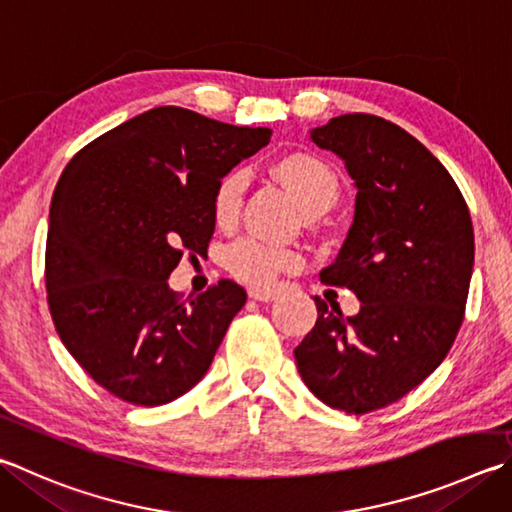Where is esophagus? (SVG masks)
<instances>
[{
    "label": "esophagus",
    "instance_id": "34e87169",
    "mask_svg": "<svg viewBox=\"0 0 512 512\" xmlns=\"http://www.w3.org/2000/svg\"><path fill=\"white\" fill-rule=\"evenodd\" d=\"M248 297L257 302H273V300H277V291H273V288L253 286V288H248Z\"/></svg>",
    "mask_w": 512,
    "mask_h": 512
}]
</instances>
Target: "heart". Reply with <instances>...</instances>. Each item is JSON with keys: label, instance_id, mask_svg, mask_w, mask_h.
I'll return each mask as SVG.
<instances>
[{"label": "heart", "instance_id": "obj_1", "mask_svg": "<svg viewBox=\"0 0 512 512\" xmlns=\"http://www.w3.org/2000/svg\"><path fill=\"white\" fill-rule=\"evenodd\" d=\"M277 174L293 192V197L309 215H322L338 201L340 183L336 172L313 154H291L277 165ZM246 172L232 170L217 183L212 197V215L226 226L237 219L244 201ZM300 264V255L291 248L271 244L259 237H244L226 250L228 271L244 282L271 284L282 271Z\"/></svg>", "mask_w": 512, "mask_h": 512}]
</instances>
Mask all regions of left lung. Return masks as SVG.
Segmentation results:
<instances>
[{
	"instance_id": "1",
	"label": "left lung",
	"mask_w": 512,
	"mask_h": 512,
	"mask_svg": "<svg viewBox=\"0 0 512 512\" xmlns=\"http://www.w3.org/2000/svg\"><path fill=\"white\" fill-rule=\"evenodd\" d=\"M345 161L356 212L320 280L347 286L356 315L313 297L315 327L295 347L304 385L333 410L367 414L396 403L448 356L463 322L475 230L441 161L385 118L345 114L311 129Z\"/></svg>"
}]
</instances>
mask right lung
Wrapping results in <instances>:
<instances>
[{"label":"right lung","instance_id":"obj_1","mask_svg":"<svg viewBox=\"0 0 512 512\" xmlns=\"http://www.w3.org/2000/svg\"><path fill=\"white\" fill-rule=\"evenodd\" d=\"M271 134L154 107L64 167L46 235L49 309L62 345L107 392L156 407L206 376L246 291L221 280L185 304L167 277L185 250L206 253L217 183Z\"/></svg>","mask_w":512,"mask_h":512}]
</instances>
